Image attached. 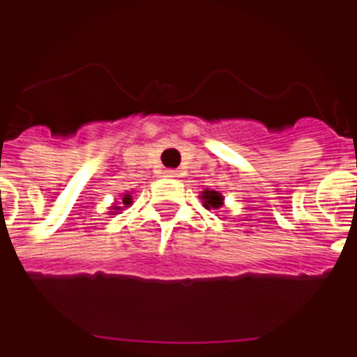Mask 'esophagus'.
<instances>
[{"mask_svg":"<svg viewBox=\"0 0 357 357\" xmlns=\"http://www.w3.org/2000/svg\"><path fill=\"white\" fill-rule=\"evenodd\" d=\"M164 175H165V176H169V178H176V176H178V173H176L175 169H165Z\"/></svg>","mask_w":357,"mask_h":357,"instance_id":"obj_1","label":"esophagus"}]
</instances>
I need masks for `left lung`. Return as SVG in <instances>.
I'll use <instances>...</instances> for the list:
<instances>
[{
    "mask_svg": "<svg viewBox=\"0 0 357 357\" xmlns=\"http://www.w3.org/2000/svg\"><path fill=\"white\" fill-rule=\"evenodd\" d=\"M203 203H204V208H220L223 204V197L220 195L218 192H210V190H206V192H203Z\"/></svg>",
    "mask_w": 357,
    "mask_h": 357,
    "instance_id": "8db88e82",
    "label": "left lung"
}]
</instances>
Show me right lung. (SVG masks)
<instances>
[{"label":"right lung","instance_id":"right-lung-1","mask_svg":"<svg viewBox=\"0 0 357 357\" xmlns=\"http://www.w3.org/2000/svg\"><path fill=\"white\" fill-rule=\"evenodd\" d=\"M123 203H124V204H130V203H132V199H130V195H124V197H123Z\"/></svg>","mask_w":357,"mask_h":357}]
</instances>
